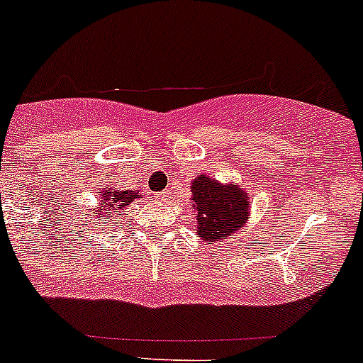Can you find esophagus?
Wrapping results in <instances>:
<instances>
[{
    "mask_svg": "<svg viewBox=\"0 0 363 363\" xmlns=\"http://www.w3.org/2000/svg\"><path fill=\"white\" fill-rule=\"evenodd\" d=\"M167 194H169V192H163V194H162V198H167Z\"/></svg>",
    "mask_w": 363,
    "mask_h": 363,
    "instance_id": "obj_1",
    "label": "esophagus"
}]
</instances>
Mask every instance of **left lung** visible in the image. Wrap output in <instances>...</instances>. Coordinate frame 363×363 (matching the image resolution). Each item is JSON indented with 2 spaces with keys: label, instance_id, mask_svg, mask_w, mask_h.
Masks as SVG:
<instances>
[{
  "label": "left lung",
  "instance_id": "8db88e82",
  "mask_svg": "<svg viewBox=\"0 0 363 363\" xmlns=\"http://www.w3.org/2000/svg\"><path fill=\"white\" fill-rule=\"evenodd\" d=\"M192 207L196 211V230L205 242H220L245 227L249 200L240 185H221L201 174L191 184Z\"/></svg>",
  "mask_w": 363,
  "mask_h": 363
}]
</instances>
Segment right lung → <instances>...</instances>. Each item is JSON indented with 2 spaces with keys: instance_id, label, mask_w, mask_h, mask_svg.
Wrapping results in <instances>:
<instances>
[{
  "instance_id": "1",
  "label": "right lung",
  "mask_w": 363,
  "mask_h": 363,
  "mask_svg": "<svg viewBox=\"0 0 363 363\" xmlns=\"http://www.w3.org/2000/svg\"><path fill=\"white\" fill-rule=\"evenodd\" d=\"M142 198V194L138 191H116V189H105L99 194L98 207H91L89 209V216L104 218L105 221L111 218H116L120 211H123L130 201Z\"/></svg>"
}]
</instances>
